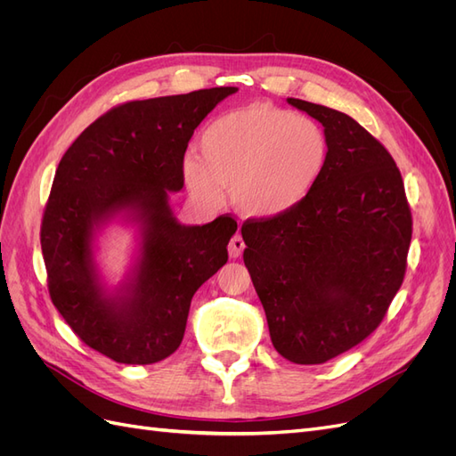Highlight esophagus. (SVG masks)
Returning a JSON list of instances; mask_svg holds the SVG:
<instances>
[{"label":"esophagus","instance_id":"obj_1","mask_svg":"<svg viewBox=\"0 0 456 456\" xmlns=\"http://www.w3.org/2000/svg\"><path fill=\"white\" fill-rule=\"evenodd\" d=\"M243 249H245L243 238L240 236V233H236V236H233V238L230 240V243H228V253H230L232 258H238V256H241Z\"/></svg>","mask_w":456,"mask_h":456}]
</instances>
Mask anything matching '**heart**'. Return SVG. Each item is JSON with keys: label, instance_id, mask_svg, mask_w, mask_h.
<instances>
[{"label": "heart", "instance_id": "1", "mask_svg": "<svg viewBox=\"0 0 456 456\" xmlns=\"http://www.w3.org/2000/svg\"><path fill=\"white\" fill-rule=\"evenodd\" d=\"M329 139L317 121L266 102L216 118L198 141V158L183 163L184 184L203 205H218L230 188L233 209L272 220L306 201L327 167Z\"/></svg>", "mask_w": 456, "mask_h": 456}]
</instances>
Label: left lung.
<instances>
[{"label": "left lung", "instance_id": "1", "mask_svg": "<svg viewBox=\"0 0 456 456\" xmlns=\"http://www.w3.org/2000/svg\"><path fill=\"white\" fill-rule=\"evenodd\" d=\"M287 102L323 126L327 167L295 211L247 220L243 260L273 348L315 365L379 327L403 283L412 220L402 175L375 136L338 110Z\"/></svg>", "mask_w": 456, "mask_h": 456}]
</instances>
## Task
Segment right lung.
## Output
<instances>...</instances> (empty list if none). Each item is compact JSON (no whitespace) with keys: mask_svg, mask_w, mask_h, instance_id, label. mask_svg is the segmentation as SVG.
Here are the masks:
<instances>
[{"mask_svg":"<svg viewBox=\"0 0 456 456\" xmlns=\"http://www.w3.org/2000/svg\"><path fill=\"white\" fill-rule=\"evenodd\" d=\"M236 91L121 104L91 123L59 163L41 223L49 295L74 333L110 360L148 365L171 355L191 297L226 265L236 220L181 224L169 196L184 186L194 129ZM114 222L134 230L135 251L124 280L108 286L95 256Z\"/></svg>","mask_w":456,"mask_h":456,"instance_id":"obj_1","label":"right lung"}]
</instances>
